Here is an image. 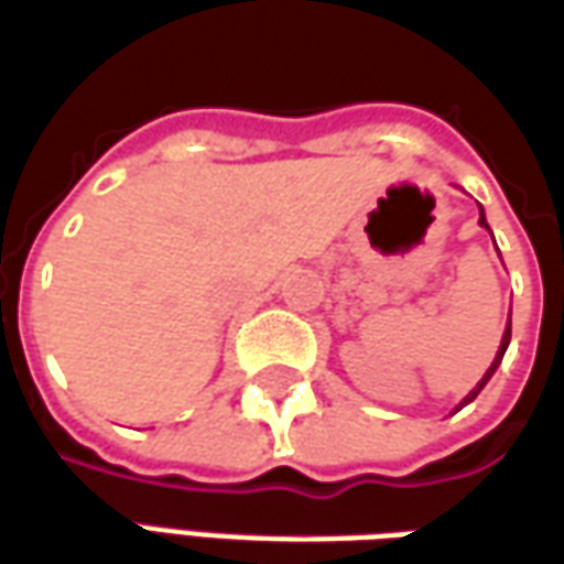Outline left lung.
I'll return each mask as SVG.
<instances>
[{
	"instance_id": "8db88e82",
	"label": "left lung",
	"mask_w": 564,
	"mask_h": 564,
	"mask_svg": "<svg viewBox=\"0 0 564 564\" xmlns=\"http://www.w3.org/2000/svg\"><path fill=\"white\" fill-rule=\"evenodd\" d=\"M480 225L486 227V230H489V225H486V215H482V209H480ZM507 343H510V322H507V330H505V337H501V346H498V355H495L492 367H489V370H486V377H482L480 382H477V389L470 391V394H467L465 401L458 403V406H455V410H462V406H467V403H470V401H474V398H477V394H480L482 386H486V382H489V379H492V373H495V370H498V365H501V358H505V352H507Z\"/></svg>"
}]
</instances>
